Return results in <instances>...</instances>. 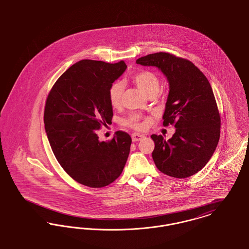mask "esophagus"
<instances>
[{"label": "esophagus", "instance_id": "1", "mask_svg": "<svg viewBox=\"0 0 249 249\" xmlns=\"http://www.w3.org/2000/svg\"><path fill=\"white\" fill-rule=\"evenodd\" d=\"M143 135H141V134H138V133H133L132 134V141L133 142H140L143 139Z\"/></svg>", "mask_w": 249, "mask_h": 249}]
</instances>
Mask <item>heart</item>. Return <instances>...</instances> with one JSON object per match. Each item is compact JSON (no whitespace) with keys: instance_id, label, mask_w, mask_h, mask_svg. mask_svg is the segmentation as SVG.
I'll return each mask as SVG.
<instances>
[{"instance_id":"obj_1","label":"heart","mask_w":249,"mask_h":249,"mask_svg":"<svg viewBox=\"0 0 249 249\" xmlns=\"http://www.w3.org/2000/svg\"><path fill=\"white\" fill-rule=\"evenodd\" d=\"M132 81L148 95V96H156L160 90V79L156 73L143 70L135 73L132 76ZM124 84L121 81L113 82L108 89V100L112 107L118 108L122 104V98L124 93ZM124 124L129 127L135 129H142L144 127L143 117L140 113H131L128 117L124 120Z\"/></svg>"}]
</instances>
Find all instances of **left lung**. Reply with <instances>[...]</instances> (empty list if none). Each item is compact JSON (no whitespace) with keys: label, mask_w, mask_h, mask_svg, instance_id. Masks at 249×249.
<instances>
[{"label":"left lung","mask_w":249,"mask_h":249,"mask_svg":"<svg viewBox=\"0 0 249 249\" xmlns=\"http://www.w3.org/2000/svg\"><path fill=\"white\" fill-rule=\"evenodd\" d=\"M136 63L157 66L170 83L163 125L176 130L169 141L151 136L157 169L180 179L194 175L207 164L220 137V114L208 79L192 62L170 53L149 54Z\"/></svg>","instance_id":"left-lung-1"}]
</instances>
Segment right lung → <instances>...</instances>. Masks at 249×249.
Segmentation results:
<instances>
[{
  "mask_svg": "<svg viewBox=\"0 0 249 249\" xmlns=\"http://www.w3.org/2000/svg\"><path fill=\"white\" fill-rule=\"evenodd\" d=\"M126 67L124 61L81 60L57 79L47 97L44 124L53 154L83 185L100 188L113 183L126 163L132 142L126 132L117 131L107 142L97 136L111 124L108 89Z\"/></svg>",
  "mask_w": 249,
  "mask_h": 249,
  "instance_id": "obj_1",
  "label": "right lung"
}]
</instances>
